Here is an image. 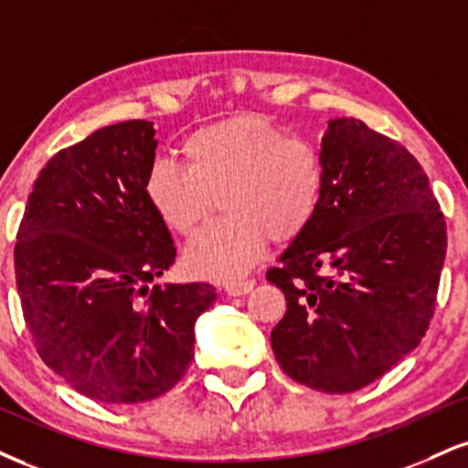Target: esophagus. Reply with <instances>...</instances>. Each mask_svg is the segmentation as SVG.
Returning a JSON list of instances; mask_svg holds the SVG:
<instances>
[{
  "mask_svg": "<svg viewBox=\"0 0 468 468\" xmlns=\"http://www.w3.org/2000/svg\"><path fill=\"white\" fill-rule=\"evenodd\" d=\"M252 288H255V281L252 279H235L224 285V292H227L229 296H241V294H249Z\"/></svg>",
  "mask_w": 468,
  "mask_h": 468,
  "instance_id": "esophagus-1",
  "label": "esophagus"
}]
</instances>
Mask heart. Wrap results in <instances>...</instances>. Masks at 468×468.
Here are the masks:
<instances>
[{
    "mask_svg": "<svg viewBox=\"0 0 468 468\" xmlns=\"http://www.w3.org/2000/svg\"><path fill=\"white\" fill-rule=\"evenodd\" d=\"M185 167L159 161L144 194L170 233L194 238L216 198L224 219L185 252L200 277L233 281L263 255L268 238L290 241L312 224L324 194V165L303 139H285L259 117H233L191 133L180 145Z\"/></svg>",
    "mask_w": 468,
    "mask_h": 468,
    "instance_id": "1",
    "label": "heart"
}]
</instances>
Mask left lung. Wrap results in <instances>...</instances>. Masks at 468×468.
<instances>
[{"label":"left lung","instance_id":"left-lung-1","mask_svg":"<svg viewBox=\"0 0 468 468\" xmlns=\"http://www.w3.org/2000/svg\"><path fill=\"white\" fill-rule=\"evenodd\" d=\"M320 159V209L266 274L288 303L270 342L298 384L345 395L420 345L447 230L419 161L364 122L329 120Z\"/></svg>","mask_w":468,"mask_h":468}]
</instances>
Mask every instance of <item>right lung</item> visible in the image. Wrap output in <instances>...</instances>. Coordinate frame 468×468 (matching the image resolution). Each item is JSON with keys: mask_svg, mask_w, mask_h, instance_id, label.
I'll list each match as a JSON object with an SVG mask.
<instances>
[{"mask_svg": "<svg viewBox=\"0 0 468 468\" xmlns=\"http://www.w3.org/2000/svg\"><path fill=\"white\" fill-rule=\"evenodd\" d=\"M154 123L104 126L48 161L15 246L21 309L38 356L73 390L131 405L165 395L194 359L209 283L150 288L176 259L144 194Z\"/></svg>", "mask_w": 468, "mask_h": 468, "instance_id": "1", "label": "right lung"}]
</instances>
